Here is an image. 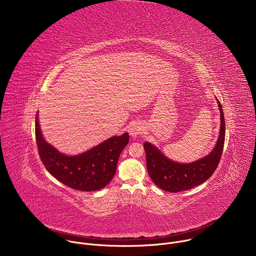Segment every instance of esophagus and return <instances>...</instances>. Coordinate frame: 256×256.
<instances>
[{"label":"esophagus","instance_id":"34e87169","mask_svg":"<svg viewBox=\"0 0 256 256\" xmlns=\"http://www.w3.org/2000/svg\"><path fill=\"white\" fill-rule=\"evenodd\" d=\"M144 132V128L142 126V124H140L138 122H134L128 128V132L134 138H136L140 134H142Z\"/></svg>","mask_w":256,"mask_h":256}]
</instances>
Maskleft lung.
<instances>
[{"label": "left lung", "mask_w": 256, "mask_h": 256, "mask_svg": "<svg viewBox=\"0 0 256 256\" xmlns=\"http://www.w3.org/2000/svg\"><path fill=\"white\" fill-rule=\"evenodd\" d=\"M218 104L221 112L220 136L212 153L204 158L188 164L176 163L165 157L152 144H144L148 173L154 184L162 190L179 192L192 190L204 184L216 169L224 149L226 128L223 108L218 100Z\"/></svg>", "instance_id": "1"}]
</instances>
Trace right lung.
<instances>
[{
  "label": "right lung",
  "mask_w": 256,
  "mask_h": 256,
  "mask_svg": "<svg viewBox=\"0 0 256 256\" xmlns=\"http://www.w3.org/2000/svg\"><path fill=\"white\" fill-rule=\"evenodd\" d=\"M35 138L40 160L48 171L64 186L82 192L99 190L110 182L120 155L130 140L128 134L124 132L104 140L83 154L66 156L44 140L38 114Z\"/></svg>",
  "instance_id": "obj_1"
}]
</instances>
